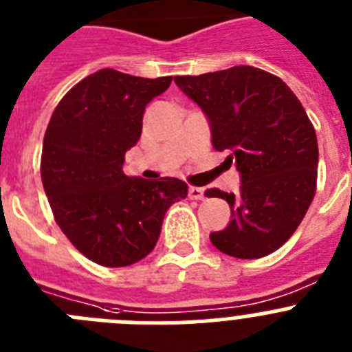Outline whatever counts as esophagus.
<instances>
[{
  "label": "esophagus",
  "mask_w": 352,
  "mask_h": 352,
  "mask_svg": "<svg viewBox=\"0 0 352 352\" xmlns=\"http://www.w3.org/2000/svg\"><path fill=\"white\" fill-rule=\"evenodd\" d=\"M188 197L195 199V201H201V199H204V188L203 186H190L188 188Z\"/></svg>",
  "instance_id": "esophagus-1"
}]
</instances>
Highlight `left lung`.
<instances>
[{
  "instance_id": "8db88e82",
  "label": "left lung",
  "mask_w": 352,
  "mask_h": 352,
  "mask_svg": "<svg viewBox=\"0 0 352 352\" xmlns=\"http://www.w3.org/2000/svg\"><path fill=\"white\" fill-rule=\"evenodd\" d=\"M174 82L203 109L217 151L241 176L238 194L208 188L231 208L226 229L211 232L214 247L238 259L278 250L296 231L316 195V130L298 96L280 77L256 67L227 68Z\"/></svg>"
}]
</instances>
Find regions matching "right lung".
I'll return each mask as SVG.
<instances>
[{"mask_svg":"<svg viewBox=\"0 0 352 352\" xmlns=\"http://www.w3.org/2000/svg\"><path fill=\"white\" fill-rule=\"evenodd\" d=\"M170 80L102 68L61 98L45 130L40 174L56 223L100 266L144 259L157 245L166 211L188 194L178 178L123 173L125 153L141 138L146 105Z\"/></svg>","mask_w":352,"mask_h":352,"instance_id":"1","label":"right lung"}]
</instances>
